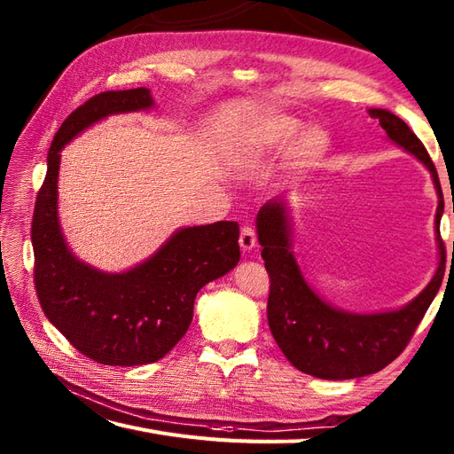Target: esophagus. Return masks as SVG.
<instances>
[{
    "label": "esophagus",
    "instance_id": "1",
    "mask_svg": "<svg viewBox=\"0 0 454 454\" xmlns=\"http://www.w3.org/2000/svg\"><path fill=\"white\" fill-rule=\"evenodd\" d=\"M257 244V236H255V228L254 226H244L242 232H239V247L244 249V252H249V249H254Z\"/></svg>",
    "mask_w": 454,
    "mask_h": 454
}]
</instances>
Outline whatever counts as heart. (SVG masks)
<instances>
[{
  "label": "heart",
  "mask_w": 454,
  "mask_h": 454,
  "mask_svg": "<svg viewBox=\"0 0 454 454\" xmlns=\"http://www.w3.org/2000/svg\"><path fill=\"white\" fill-rule=\"evenodd\" d=\"M302 122L294 117L275 114L262 121L249 132L246 148L254 153H269L283 150L301 130ZM330 134L322 127H310L302 130L288 150V163L294 171H306L320 161L330 150Z\"/></svg>",
  "instance_id": "heart-1"
}]
</instances>
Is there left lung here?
<instances>
[{
  "mask_svg": "<svg viewBox=\"0 0 454 454\" xmlns=\"http://www.w3.org/2000/svg\"><path fill=\"white\" fill-rule=\"evenodd\" d=\"M379 119L387 137L400 148L416 156L426 166L437 189L439 207L435 215L437 242L441 239L442 191L437 169L421 140L396 114L387 109H369ZM257 239L262 257L271 278L267 301V320L277 345L298 371L324 380L359 379L382 371L406 349L413 332L426 316L442 281L441 263L431 283L398 310L355 314L325 302L304 281L301 267L291 252V218L286 199L267 200L257 212Z\"/></svg>",
  "mask_w": 454,
  "mask_h": 454,
  "instance_id": "1",
  "label": "left lung"
}]
</instances>
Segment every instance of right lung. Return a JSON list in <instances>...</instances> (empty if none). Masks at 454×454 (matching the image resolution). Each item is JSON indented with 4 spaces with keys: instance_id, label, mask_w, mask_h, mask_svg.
<instances>
[{
    "instance_id": "obj_1",
    "label": "right lung",
    "mask_w": 454,
    "mask_h": 454,
    "mask_svg": "<svg viewBox=\"0 0 454 454\" xmlns=\"http://www.w3.org/2000/svg\"><path fill=\"white\" fill-rule=\"evenodd\" d=\"M153 107L150 90L103 91L58 129L33 215L35 288L43 312L82 355L101 364L137 366L166 356L187 333L195 296L239 262L238 222L181 228L146 262L105 273L80 262L58 220L60 150L109 114Z\"/></svg>"
}]
</instances>
